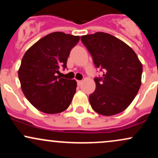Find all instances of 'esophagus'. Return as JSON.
Returning a JSON list of instances; mask_svg holds the SVG:
<instances>
[{
	"instance_id": "34e87169",
	"label": "esophagus",
	"mask_w": 158,
	"mask_h": 158,
	"mask_svg": "<svg viewBox=\"0 0 158 158\" xmlns=\"http://www.w3.org/2000/svg\"><path fill=\"white\" fill-rule=\"evenodd\" d=\"M81 83H82V81H81V80H77V85H81Z\"/></svg>"
}]
</instances>
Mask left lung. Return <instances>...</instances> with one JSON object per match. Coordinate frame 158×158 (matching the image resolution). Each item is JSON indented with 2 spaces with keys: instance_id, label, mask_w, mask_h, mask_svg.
<instances>
[{
  "instance_id": "obj_1",
  "label": "left lung",
  "mask_w": 158,
  "mask_h": 158,
  "mask_svg": "<svg viewBox=\"0 0 158 158\" xmlns=\"http://www.w3.org/2000/svg\"><path fill=\"white\" fill-rule=\"evenodd\" d=\"M94 63L104 70L96 78V90L89 96L94 111L103 116L123 111L134 100L141 85L143 65L132 49L115 36L102 32L81 36Z\"/></svg>"
}]
</instances>
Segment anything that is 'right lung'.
Segmentation results:
<instances>
[{
	"mask_svg": "<svg viewBox=\"0 0 158 158\" xmlns=\"http://www.w3.org/2000/svg\"><path fill=\"white\" fill-rule=\"evenodd\" d=\"M79 39L64 32H52L39 40L23 55L19 69L21 90L40 111L59 114L71 103L77 81L57 74L61 68H67L70 50Z\"/></svg>",
	"mask_w": 158,
	"mask_h": 158,
	"instance_id": "right-lung-1",
	"label": "right lung"
}]
</instances>
